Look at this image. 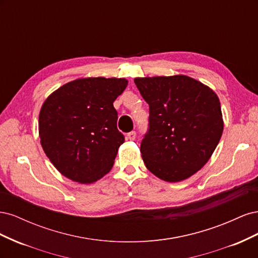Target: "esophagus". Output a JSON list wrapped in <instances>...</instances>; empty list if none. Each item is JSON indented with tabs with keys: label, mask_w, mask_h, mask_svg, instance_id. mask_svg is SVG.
I'll use <instances>...</instances> for the list:
<instances>
[{
	"label": "esophagus",
	"mask_w": 258,
	"mask_h": 258,
	"mask_svg": "<svg viewBox=\"0 0 258 258\" xmlns=\"http://www.w3.org/2000/svg\"><path fill=\"white\" fill-rule=\"evenodd\" d=\"M136 137H137V132L136 131H131V132H129V134L127 135V139L130 140V141H134V140L136 139Z\"/></svg>",
	"instance_id": "34e87169"
}]
</instances>
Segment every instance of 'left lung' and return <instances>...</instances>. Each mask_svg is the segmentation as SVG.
<instances>
[{
  "label": "left lung",
  "mask_w": 258,
  "mask_h": 258,
  "mask_svg": "<svg viewBox=\"0 0 258 258\" xmlns=\"http://www.w3.org/2000/svg\"><path fill=\"white\" fill-rule=\"evenodd\" d=\"M150 106L140 151L146 168L167 182H179L204 167L220 142L221 103L208 86L185 75L138 77Z\"/></svg>",
  "instance_id": "obj_1"
}]
</instances>
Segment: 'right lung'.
<instances>
[{
    "mask_svg": "<svg viewBox=\"0 0 258 258\" xmlns=\"http://www.w3.org/2000/svg\"><path fill=\"white\" fill-rule=\"evenodd\" d=\"M127 85L124 79H80L45 100L38 134L46 156L61 174L89 184L110 172L124 142L113 103Z\"/></svg>",
    "mask_w": 258,
    "mask_h": 258,
    "instance_id": "obj_1",
    "label": "right lung"
}]
</instances>
